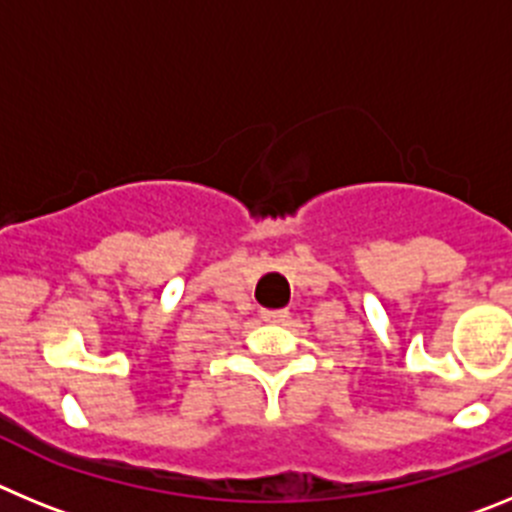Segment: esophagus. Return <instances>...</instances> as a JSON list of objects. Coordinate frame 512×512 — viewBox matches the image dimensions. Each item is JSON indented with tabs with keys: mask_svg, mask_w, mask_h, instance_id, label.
Returning <instances> with one entry per match:
<instances>
[{
	"mask_svg": "<svg viewBox=\"0 0 512 512\" xmlns=\"http://www.w3.org/2000/svg\"><path fill=\"white\" fill-rule=\"evenodd\" d=\"M287 315V310H264L261 312V320H264V323H284Z\"/></svg>",
	"mask_w": 512,
	"mask_h": 512,
	"instance_id": "1",
	"label": "esophagus"
}]
</instances>
